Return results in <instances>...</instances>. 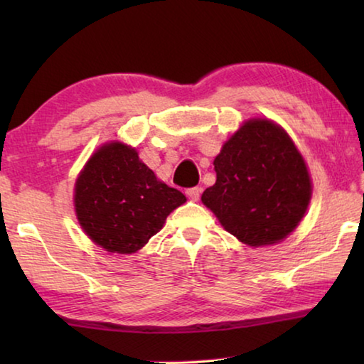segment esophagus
<instances>
[{
    "mask_svg": "<svg viewBox=\"0 0 364 364\" xmlns=\"http://www.w3.org/2000/svg\"><path fill=\"white\" fill-rule=\"evenodd\" d=\"M200 193H202V188H199V186H196V188H189V189H186V196L189 197L191 200H199V197H200Z\"/></svg>",
    "mask_w": 364,
    "mask_h": 364,
    "instance_id": "34e87169",
    "label": "esophagus"
}]
</instances>
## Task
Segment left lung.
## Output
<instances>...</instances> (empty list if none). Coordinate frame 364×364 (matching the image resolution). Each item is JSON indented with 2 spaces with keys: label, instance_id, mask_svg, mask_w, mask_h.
I'll return each instance as SVG.
<instances>
[{
  "label": "left lung",
  "instance_id": "left-lung-1",
  "mask_svg": "<svg viewBox=\"0 0 364 364\" xmlns=\"http://www.w3.org/2000/svg\"><path fill=\"white\" fill-rule=\"evenodd\" d=\"M217 181L202 202L239 241L260 247L289 236L306 212L311 181L292 139L269 120H249L215 157Z\"/></svg>",
  "mask_w": 364,
  "mask_h": 364
}]
</instances>
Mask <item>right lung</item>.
<instances>
[{"label":"right lung","instance_id":"obj_1","mask_svg":"<svg viewBox=\"0 0 364 364\" xmlns=\"http://www.w3.org/2000/svg\"><path fill=\"white\" fill-rule=\"evenodd\" d=\"M186 197L159 181L138 152L104 144L75 184V212L90 239L107 252L133 254L157 234Z\"/></svg>","mask_w":364,"mask_h":364}]
</instances>
